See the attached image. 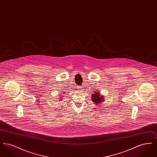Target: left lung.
<instances>
[{
  "mask_svg": "<svg viewBox=\"0 0 157 157\" xmlns=\"http://www.w3.org/2000/svg\"><path fill=\"white\" fill-rule=\"evenodd\" d=\"M104 97L102 95H101L98 92H95L94 94L92 95V100L94 103L98 105L102 102H104Z\"/></svg>",
  "mask_w": 157,
  "mask_h": 157,
  "instance_id": "1",
  "label": "left lung"
}]
</instances>
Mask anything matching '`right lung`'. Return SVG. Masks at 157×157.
<instances>
[{
  "label": "right lung",
  "instance_id": "obj_1",
  "mask_svg": "<svg viewBox=\"0 0 157 157\" xmlns=\"http://www.w3.org/2000/svg\"><path fill=\"white\" fill-rule=\"evenodd\" d=\"M60 97H61V96H60ZM62 99H61V98H59V99H60V100L61 101V100H62Z\"/></svg>",
  "mask_w": 157,
  "mask_h": 157
}]
</instances>
